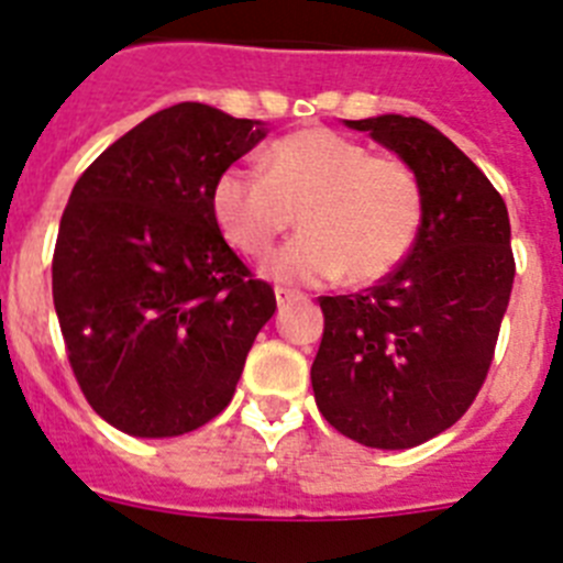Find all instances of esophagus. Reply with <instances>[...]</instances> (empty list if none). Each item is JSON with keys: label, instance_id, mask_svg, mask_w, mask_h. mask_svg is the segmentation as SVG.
<instances>
[{"label": "esophagus", "instance_id": "1", "mask_svg": "<svg viewBox=\"0 0 563 563\" xmlns=\"http://www.w3.org/2000/svg\"><path fill=\"white\" fill-rule=\"evenodd\" d=\"M276 301H278V307L301 305V301H307V296H301V292H296V290H285V287H278V290H276Z\"/></svg>", "mask_w": 563, "mask_h": 563}]
</instances>
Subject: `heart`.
Listing matches in <instances>:
<instances>
[{"label":"heart","instance_id":"obj_1","mask_svg":"<svg viewBox=\"0 0 563 563\" xmlns=\"http://www.w3.org/2000/svg\"><path fill=\"white\" fill-rule=\"evenodd\" d=\"M262 166H228L213 180L211 208L228 242L253 258L273 251L298 211L305 231L271 262L278 282L327 285L346 273L352 285H372L415 247L426 197L400 157L310 126L273 141Z\"/></svg>","mask_w":563,"mask_h":563}]
</instances>
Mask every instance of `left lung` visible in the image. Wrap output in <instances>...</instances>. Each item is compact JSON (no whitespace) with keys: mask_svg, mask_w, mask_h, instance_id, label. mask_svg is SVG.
<instances>
[{"mask_svg":"<svg viewBox=\"0 0 563 563\" xmlns=\"http://www.w3.org/2000/svg\"><path fill=\"white\" fill-rule=\"evenodd\" d=\"M409 163L426 211L417 242L380 285L321 296L312 361L318 411L369 449H415L451 429L479 395L514 290L501 194L474 161L420 118L346 121Z\"/></svg>","mask_w":563,"mask_h":563,"instance_id":"8db88e82","label":"left lung"}]
</instances>
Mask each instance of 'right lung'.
<instances>
[{"mask_svg": "<svg viewBox=\"0 0 563 563\" xmlns=\"http://www.w3.org/2000/svg\"><path fill=\"white\" fill-rule=\"evenodd\" d=\"M265 123L174 103L78 177L53 253L69 366L109 426L180 437L231 402L276 292L213 220V180Z\"/></svg>", "mask_w": 563, "mask_h": 563, "instance_id": "add662e5", "label": "right lung"}]
</instances>
